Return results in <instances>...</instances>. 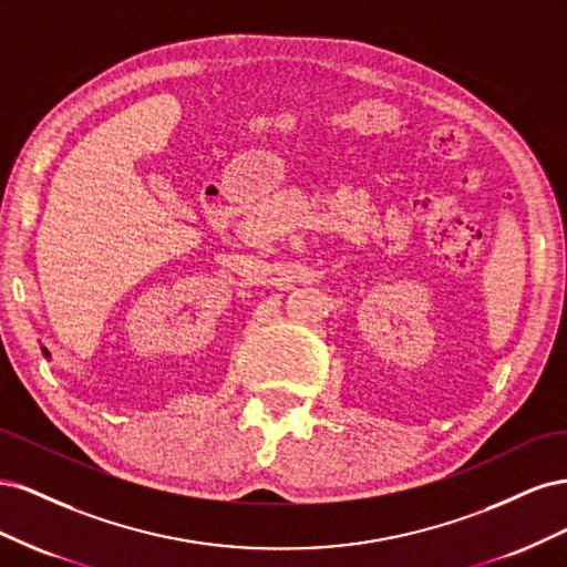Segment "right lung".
Wrapping results in <instances>:
<instances>
[{
  "instance_id": "right-lung-1",
  "label": "right lung",
  "mask_w": 567,
  "mask_h": 567,
  "mask_svg": "<svg viewBox=\"0 0 567 567\" xmlns=\"http://www.w3.org/2000/svg\"><path fill=\"white\" fill-rule=\"evenodd\" d=\"M42 352H44V354H47V357H49V352H47V350H44V348H42Z\"/></svg>"
}]
</instances>
